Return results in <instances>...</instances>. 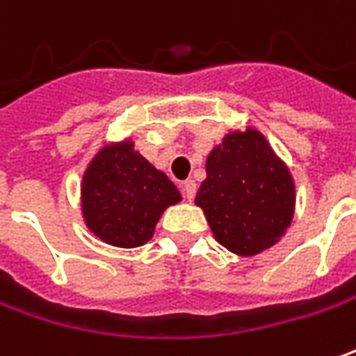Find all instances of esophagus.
Here are the masks:
<instances>
[{"label":"esophagus","instance_id":"obj_1","mask_svg":"<svg viewBox=\"0 0 356 356\" xmlns=\"http://www.w3.org/2000/svg\"><path fill=\"white\" fill-rule=\"evenodd\" d=\"M181 193H183V196H185L186 200H193L196 195L195 181H193V179H188V181H185V183H181Z\"/></svg>","mask_w":356,"mask_h":356}]
</instances>
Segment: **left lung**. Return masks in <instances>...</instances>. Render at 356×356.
Returning a JSON list of instances; mask_svg holds the SVG:
<instances>
[{
    "label": "left lung",
    "mask_w": 356,
    "mask_h": 356,
    "mask_svg": "<svg viewBox=\"0 0 356 356\" xmlns=\"http://www.w3.org/2000/svg\"><path fill=\"white\" fill-rule=\"evenodd\" d=\"M295 200V179L287 163L258 129L247 127L229 131L210 150L195 204L221 247L250 258L285 235Z\"/></svg>",
    "instance_id": "left-lung-1"
}]
</instances>
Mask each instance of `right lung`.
I'll return each instance as SVG.
<instances>
[{"mask_svg":"<svg viewBox=\"0 0 356 356\" xmlns=\"http://www.w3.org/2000/svg\"><path fill=\"white\" fill-rule=\"evenodd\" d=\"M183 200L171 179L135 150L131 136L94 154L81 183L86 227L106 245L143 247L170 206Z\"/></svg>","mask_w":356,"mask_h":356,"instance_id":"add662e5","label":"right lung"}]
</instances>
